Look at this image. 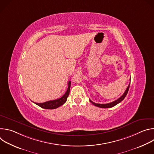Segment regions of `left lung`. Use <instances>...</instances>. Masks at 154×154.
<instances>
[{
    "label": "left lung",
    "mask_w": 154,
    "mask_h": 154,
    "mask_svg": "<svg viewBox=\"0 0 154 154\" xmlns=\"http://www.w3.org/2000/svg\"><path fill=\"white\" fill-rule=\"evenodd\" d=\"M130 82L128 86V87L127 88L126 90L125 91L124 93L123 94V95L120 97L119 99H118L117 100L112 102H110V103H105V104H100V103H94L93 102H92L90 99V102H91L94 105L96 106H98V107H100V108H111V107H113L114 106H115L116 105H117L118 103H120L122 100H124V99L126 95L127 94V93L128 91V90H129V87H130Z\"/></svg>",
    "instance_id": "8db88e82"
}]
</instances>
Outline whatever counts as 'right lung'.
I'll use <instances>...</instances> for the list:
<instances>
[{
    "label": "right lung",
    "mask_w": 154,
    "mask_h": 154,
    "mask_svg": "<svg viewBox=\"0 0 154 154\" xmlns=\"http://www.w3.org/2000/svg\"><path fill=\"white\" fill-rule=\"evenodd\" d=\"M71 81H69L68 82V88L66 92L65 93V94L60 98L53 100H49L43 103H35L37 105L39 106L40 107L45 108V109H55L61 105H63L66 102L67 100V98L69 96V91H70V87H71Z\"/></svg>",
    "instance_id": "1"
}]
</instances>
